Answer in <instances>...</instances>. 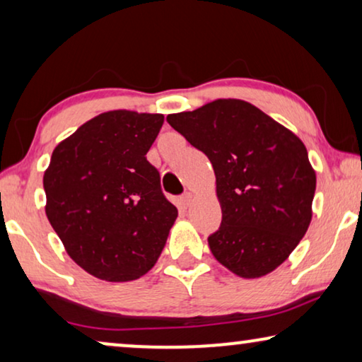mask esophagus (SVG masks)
Returning <instances> with one entry per match:
<instances>
[{"instance_id":"1","label":"esophagus","mask_w":362,"mask_h":362,"mask_svg":"<svg viewBox=\"0 0 362 362\" xmlns=\"http://www.w3.org/2000/svg\"><path fill=\"white\" fill-rule=\"evenodd\" d=\"M191 202H192V194H191V192H186V194H182L180 197V204L185 207V209H186V207L191 206Z\"/></svg>"}]
</instances>
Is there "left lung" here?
Here are the masks:
<instances>
[{
  "label": "left lung",
  "mask_w": 362,
  "mask_h": 362,
  "mask_svg": "<svg viewBox=\"0 0 362 362\" xmlns=\"http://www.w3.org/2000/svg\"><path fill=\"white\" fill-rule=\"evenodd\" d=\"M166 120L214 168L222 222L207 239L212 255L242 279L274 272L313 216L316 173L303 141L239 98H217Z\"/></svg>",
  "instance_id": "obj_1"
}]
</instances>
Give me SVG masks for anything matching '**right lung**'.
<instances>
[{
	"mask_svg": "<svg viewBox=\"0 0 362 362\" xmlns=\"http://www.w3.org/2000/svg\"><path fill=\"white\" fill-rule=\"evenodd\" d=\"M163 122L161 113L103 112L59 143L44 171L47 219L69 257L97 279H140L175 224L177 209L146 160Z\"/></svg>",
	"mask_w": 362,
	"mask_h": 362,
	"instance_id": "right-lung-1",
	"label": "right lung"
}]
</instances>
